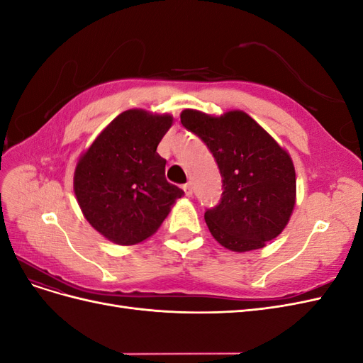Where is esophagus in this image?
Listing matches in <instances>:
<instances>
[{
    "label": "esophagus",
    "mask_w": 363,
    "mask_h": 363,
    "mask_svg": "<svg viewBox=\"0 0 363 363\" xmlns=\"http://www.w3.org/2000/svg\"><path fill=\"white\" fill-rule=\"evenodd\" d=\"M183 191H184V194L188 195V196H192V195H194V188H192V183L189 182V183L183 184Z\"/></svg>",
    "instance_id": "34e87169"
}]
</instances>
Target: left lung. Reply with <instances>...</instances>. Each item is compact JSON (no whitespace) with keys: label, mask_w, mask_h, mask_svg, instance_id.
I'll return each mask as SVG.
<instances>
[{"label":"left lung","mask_w":363,"mask_h":363,"mask_svg":"<svg viewBox=\"0 0 363 363\" xmlns=\"http://www.w3.org/2000/svg\"><path fill=\"white\" fill-rule=\"evenodd\" d=\"M180 121L204 140L223 177L221 201L204 213L212 236L235 252L263 248L288 225L295 207L289 152L244 111L215 116L184 108Z\"/></svg>","instance_id":"obj_1"}]
</instances>
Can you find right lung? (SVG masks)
<instances>
[{"label": "right lung", "instance_id": "obj_1", "mask_svg": "<svg viewBox=\"0 0 363 363\" xmlns=\"http://www.w3.org/2000/svg\"><path fill=\"white\" fill-rule=\"evenodd\" d=\"M172 115L130 108L118 115L74 171V194L83 216L118 245H135L155 235L184 192L164 177L167 160L157 145Z\"/></svg>", "mask_w": 363, "mask_h": 363}]
</instances>
